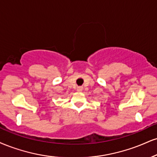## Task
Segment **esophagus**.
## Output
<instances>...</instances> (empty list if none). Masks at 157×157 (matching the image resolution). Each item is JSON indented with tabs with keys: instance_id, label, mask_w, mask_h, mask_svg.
<instances>
[{
	"instance_id": "34e87169",
	"label": "esophagus",
	"mask_w": 157,
	"mask_h": 157,
	"mask_svg": "<svg viewBox=\"0 0 157 157\" xmlns=\"http://www.w3.org/2000/svg\"><path fill=\"white\" fill-rule=\"evenodd\" d=\"M82 88H82V86H79V87H77V91H79V92L82 91Z\"/></svg>"
}]
</instances>
